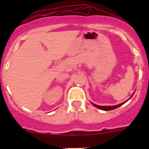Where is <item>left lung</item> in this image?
Here are the masks:
<instances>
[{
	"mask_svg": "<svg viewBox=\"0 0 149 149\" xmlns=\"http://www.w3.org/2000/svg\"><path fill=\"white\" fill-rule=\"evenodd\" d=\"M133 94H134V93H133ZM130 98H131V97H130ZM130 99H129V100H130ZM127 101H126V102H127ZM126 102H123V103L120 104L116 105V106H100V105H97V104H94V103H91V104H92L94 105V107H97V108H99V109H102V110L109 111V110H112V109H116V108L119 107L120 106H121V105H123V104L125 103Z\"/></svg>",
	"mask_w": 149,
	"mask_h": 149,
	"instance_id": "8db88e82",
	"label": "left lung"
}]
</instances>
